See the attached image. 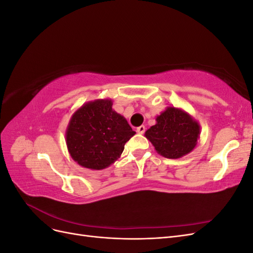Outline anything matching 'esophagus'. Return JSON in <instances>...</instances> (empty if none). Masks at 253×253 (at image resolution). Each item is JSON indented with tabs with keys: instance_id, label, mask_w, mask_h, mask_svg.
I'll return each mask as SVG.
<instances>
[{
	"instance_id": "34e87169",
	"label": "esophagus",
	"mask_w": 253,
	"mask_h": 253,
	"mask_svg": "<svg viewBox=\"0 0 253 253\" xmlns=\"http://www.w3.org/2000/svg\"><path fill=\"white\" fill-rule=\"evenodd\" d=\"M136 132L138 133V134H143L145 132V126H138V127H137V129H136Z\"/></svg>"
}]
</instances>
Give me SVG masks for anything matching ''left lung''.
I'll list each match as a JSON object with an SVG mask.
<instances>
[{
  "mask_svg": "<svg viewBox=\"0 0 253 253\" xmlns=\"http://www.w3.org/2000/svg\"><path fill=\"white\" fill-rule=\"evenodd\" d=\"M200 135L198 121L186 111L174 106H167L156 117V125L144 134L158 154L170 159H177L192 152Z\"/></svg>",
  "mask_w": 253,
  "mask_h": 253,
  "instance_id": "8db88e82",
  "label": "left lung"
}]
</instances>
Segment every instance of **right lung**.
<instances>
[{
  "label": "right lung",
  "instance_id": "add662e5",
  "mask_svg": "<svg viewBox=\"0 0 253 253\" xmlns=\"http://www.w3.org/2000/svg\"><path fill=\"white\" fill-rule=\"evenodd\" d=\"M112 99L84 103L68 122L65 141L76 163L90 170H102L121 156L125 144L136 133L126 119L113 110Z\"/></svg>",
  "mask_w": 253,
  "mask_h": 253
}]
</instances>
